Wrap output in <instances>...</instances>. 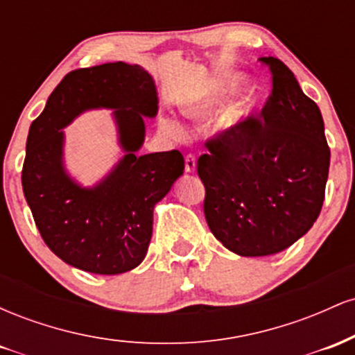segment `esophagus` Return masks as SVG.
<instances>
[{
  "mask_svg": "<svg viewBox=\"0 0 355 355\" xmlns=\"http://www.w3.org/2000/svg\"><path fill=\"white\" fill-rule=\"evenodd\" d=\"M185 172L187 173H195V172H197V162H195L193 155H187V158H185Z\"/></svg>",
  "mask_w": 355,
  "mask_h": 355,
  "instance_id": "obj_1",
  "label": "esophagus"
}]
</instances>
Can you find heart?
I'll return each instance as SVG.
<instances>
[{
  "mask_svg": "<svg viewBox=\"0 0 355 355\" xmlns=\"http://www.w3.org/2000/svg\"><path fill=\"white\" fill-rule=\"evenodd\" d=\"M243 85V78L239 75L225 76L223 80H220L217 85H214L209 92L203 93L202 96H198L197 100H191L190 103L185 105V113L190 118L195 120H205V118L215 116L225 108L227 101L232 95H234L237 89ZM255 110V100L254 98H245L240 101L237 107H234L227 113L225 118L222 121V128L225 132H235L243 121H247L252 116ZM165 128L172 133L173 137H182L185 133V128L180 121L168 118L164 121Z\"/></svg>",
  "mask_w": 355,
  "mask_h": 355,
  "instance_id": "heart-1",
  "label": "heart"
}]
</instances>
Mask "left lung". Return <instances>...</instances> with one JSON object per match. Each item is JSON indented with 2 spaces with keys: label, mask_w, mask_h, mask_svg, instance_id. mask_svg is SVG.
I'll return each mask as SVG.
<instances>
[{
  "label": "left lung",
  "mask_w": 355,
  "mask_h": 355,
  "mask_svg": "<svg viewBox=\"0 0 355 355\" xmlns=\"http://www.w3.org/2000/svg\"><path fill=\"white\" fill-rule=\"evenodd\" d=\"M272 96L259 118L209 141L198 158L205 218L215 239L240 257L274 255L304 237L319 217L331 150L315 101L274 56Z\"/></svg>",
  "instance_id": "left-lung-1"
}]
</instances>
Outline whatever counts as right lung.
I'll list each match as a JSON object with an SVG mask.
<instances>
[{
  "label": "right lung",
  "instance_id": "add662e5",
  "mask_svg": "<svg viewBox=\"0 0 355 355\" xmlns=\"http://www.w3.org/2000/svg\"><path fill=\"white\" fill-rule=\"evenodd\" d=\"M153 76L138 64L105 63L68 73L30 126L23 191L50 250L68 266L116 275L144 262L155 205L183 175L178 150L140 155L145 118L158 112ZM92 109H113L121 158L92 187L67 172L63 128Z\"/></svg>",
  "mask_w": 355,
  "mask_h": 355
}]
</instances>
